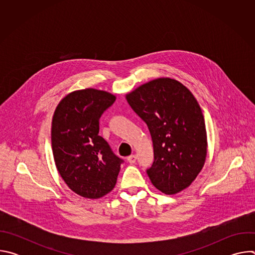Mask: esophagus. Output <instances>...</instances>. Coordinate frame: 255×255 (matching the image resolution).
Returning a JSON list of instances; mask_svg holds the SVG:
<instances>
[{"label":"esophagus","instance_id":"esophagus-1","mask_svg":"<svg viewBox=\"0 0 255 255\" xmlns=\"http://www.w3.org/2000/svg\"><path fill=\"white\" fill-rule=\"evenodd\" d=\"M136 159H137V156H136L135 154H132V155H130V156L127 157V161H128L129 163H131V164L135 163V162H136Z\"/></svg>","mask_w":255,"mask_h":255}]
</instances>
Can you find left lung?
I'll return each mask as SVG.
<instances>
[{
    "label": "left lung",
    "mask_w": 255,
    "mask_h": 255,
    "mask_svg": "<svg viewBox=\"0 0 255 255\" xmlns=\"http://www.w3.org/2000/svg\"><path fill=\"white\" fill-rule=\"evenodd\" d=\"M133 111L149 129L154 160L146 172L166 195L187 189L207 156V132L201 108L179 82L161 78L126 95Z\"/></svg>",
    "instance_id": "obj_1"
}]
</instances>
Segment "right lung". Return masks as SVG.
Segmentation results:
<instances>
[{
  "mask_svg": "<svg viewBox=\"0 0 255 255\" xmlns=\"http://www.w3.org/2000/svg\"><path fill=\"white\" fill-rule=\"evenodd\" d=\"M116 97L105 91L86 89L64 97L55 109L51 146L56 168L76 194L99 199L110 193L123 159L99 135V121Z\"/></svg>",
  "mask_w": 255,
  "mask_h": 255,
  "instance_id": "1",
  "label": "right lung"
}]
</instances>
